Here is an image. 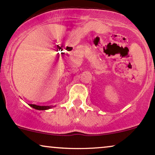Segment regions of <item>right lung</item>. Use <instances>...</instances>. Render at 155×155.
Wrapping results in <instances>:
<instances>
[{"label": "right lung", "mask_w": 155, "mask_h": 155, "mask_svg": "<svg viewBox=\"0 0 155 155\" xmlns=\"http://www.w3.org/2000/svg\"><path fill=\"white\" fill-rule=\"evenodd\" d=\"M29 105L31 107H32L33 108H35L36 110H47V109H50V106H39V105H33V104H29Z\"/></svg>", "instance_id": "obj_1"}]
</instances>
